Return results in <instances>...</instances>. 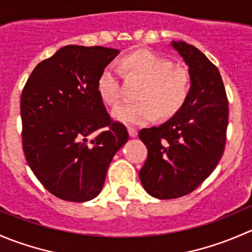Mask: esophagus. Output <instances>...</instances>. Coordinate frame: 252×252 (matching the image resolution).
<instances>
[{
	"mask_svg": "<svg viewBox=\"0 0 252 252\" xmlns=\"http://www.w3.org/2000/svg\"><path fill=\"white\" fill-rule=\"evenodd\" d=\"M128 133L130 138H135V136L138 135V130H136L135 128H131V126H129L128 128Z\"/></svg>",
	"mask_w": 252,
	"mask_h": 252,
	"instance_id": "obj_1",
	"label": "esophagus"
}]
</instances>
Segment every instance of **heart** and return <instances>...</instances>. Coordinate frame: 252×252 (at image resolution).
<instances>
[{
  "label": "heart",
  "instance_id": "b5f03b06",
  "mask_svg": "<svg viewBox=\"0 0 252 252\" xmlns=\"http://www.w3.org/2000/svg\"><path fill=\"white\" fill-rule=\"evenodd\" d=\"M121 69L128 77L142 80L138 102H124L112 112L114 119L126 126H144L173 117L184 107L191 90V78L184 68L149 50L129 53L117 63L103 68L97 79V93L106 106L114 107L122 98Z\"/></svg>",
  "mask_w": 252,
  "mask_h": 252
}]
</instances>
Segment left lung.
I'll return each instance as SVG.
<instances>
[{
  "label": "left lung",
  "mask_w": 252,
  "mask_h": 252,
  "mask_svg": "<svg viewBox=\"0 0 252 252\" xmlns=\"http://www.w3.org/2000/svg\"><path fill=\"white\" fill-rule=\"evenodd\" d=\"M172 46L189 67V98L166 123L139 133L147 147L139 177L144 189L161 200L188 195L212 173L224 152L229 112L217 67L192 45Z\"/></svg>",
  "instance_id": "obj_1"
}]
</instances>
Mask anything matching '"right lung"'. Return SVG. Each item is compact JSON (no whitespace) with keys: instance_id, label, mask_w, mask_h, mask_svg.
<instances>
[{"instance_id":"obj_1","label":"right lung","mask_w":252,"mask_h":252,"mask_svg":"<svg viewBox=\"0 0 252 252\" xmlns=\"http://www.w3.org/2000/svg\"><path fill=\"white\" fill-rule=\"evenodd\" d=\"M118 53L68 45L40 62L23 89L25 158L45 189L65 201L97 196L112 158L128 141L126 128L112 121L97 93L101 72Z\"/></svg>"}]
</instances>
